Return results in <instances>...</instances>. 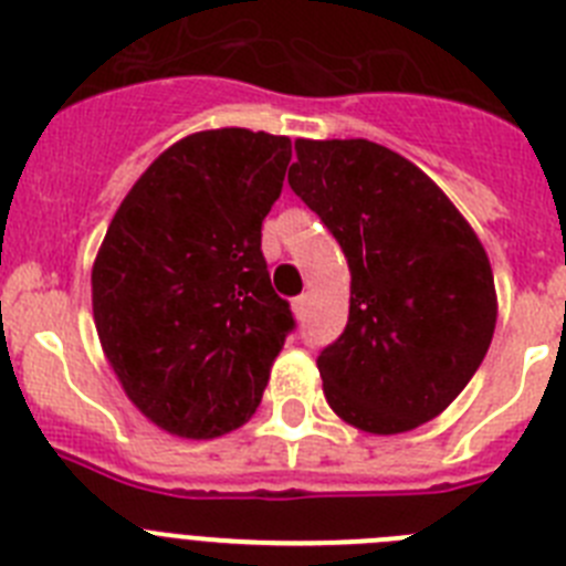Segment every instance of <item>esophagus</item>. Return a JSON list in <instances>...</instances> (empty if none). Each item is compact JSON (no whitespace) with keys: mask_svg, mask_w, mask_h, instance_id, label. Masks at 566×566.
<instances>
[{"mask_svg":"<svg viewBox=\"0 0 566 566\" xmlns=\"http://www.w3.org/2000/svg\"><path fill=\"white\" fill-rule=\"evenodd\" d=\"M292 312L297 314V317H306V312H308V294H300V297L292 300Z\"/></svg>","mask_w":566,"mask_h":566,"instance_id":"34e87169","label":"esophagus"}]
</instances>
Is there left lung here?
I'll return each mask as SVG.
<instances>
[{"label":"left lung","instance_id":"obj_1","mask_svg":"<svg viewBox=\"0 0 566 566\" xmlns=\"http://www.w3.org/2000/svg\"><path fill=\"white\" fill-rule=\"evenodd\" d=\"M289 187L319 214L352 272L348 323L317 357L343 422L391 437L462 394L496 328L482 240L408 158L365 138H297Z\"/></svg>","mask_w":566,"mask_h":566}]
</instances>
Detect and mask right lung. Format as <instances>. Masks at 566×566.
Listing matches in <instances>:
<instances>
[{
	"mask_svg": "<svg viewBox=\"0 0 566 566\" xmlns=\"http://www.w3.org/2000/svg\"><path fill=\"white\" fill-rule=\"evenodd\" d=\"M292 161L286 135L203 129L133 184L93 263V319L129 402L161 431L214 439L249 422L292 308L260 227Z\"/></svg>",
	"mask_w": 566,
	"mask_h": 566,
	"instance_id": "right-lung-1",
	"label": "right lung"
}]
</instances>
